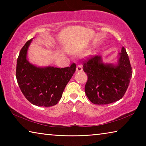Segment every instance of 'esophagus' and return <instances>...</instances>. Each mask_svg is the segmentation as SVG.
<instances>
[{
    "instance_id": "34e87169",
    "label": "esophagus",
    "mask_w": 146,
    "mask_h": 146,
    "mask_svg": "<svg viewBox=\"0 0 146 146\" xmlns=\"http://www.w3.org/2000/svg\"><path fill=\"white\" fill-rule=\"evenodd\" d=\"M76 71H82L83 70V68H82V66L81 65H77L76 66Z\"/></svg>"
}]
</instances>
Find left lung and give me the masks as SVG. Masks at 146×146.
Wrapping results in <instances>:
<instances>
[{
    "instance_id": "1",
    "label": "left lung",
    "mask_w": 146,
    "mask_h": 146,
    "mask_svg": "<svg viewBox=\"0 0 146 146\" xmlns=\"http://www.w3.org/2000/svg\"><path fill=\"white\" fill-rule=\"evenodd\" d=\"M117 64L104 63L102 56H95L83 61L88 75L85 93L91 102L103 105L123 97L132 76V68L125 49L118 53Z\"/></svg>"
}]
</instances>
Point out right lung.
Here are the masks:
<instances>
[{
	"mask_svg": "<svg viewBox=\"0 0 146 146\" xmlns=\"http://www.w3.org/2000/svg\"><path fill=\"white\" fill-rule=\"evenodd\" d=\"M33 38L24 44L17 58L16 77L24 97L33 105L50 107L62 97L66 85L76 70V64L58 68L38 67L29 62L27 54Z\"/></svg>",
	"mask_w": 146,
	"mask_h": 146,
	"instance_id": "1",
	"label": "right lung"
}]
</instances>
